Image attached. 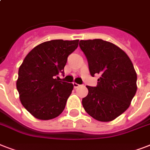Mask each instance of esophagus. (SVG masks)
<instances>
[{
	"instance_id": "1",
	"label": "esophagus",
	"mask_w": 150,
	"mask_h": 150,
	"mask_svg": "<svg viewBox=\"0 0 150 150\" xmlns=\"http://www.w3.org/2000/svg\"><path fill=\"white\" fill-rule=\"evenodd\" d=\"M73 86H74V88H75V89H76V88H78V87L80 86V85L77 84L76 82H73Z\"/></svg>"
}]
</instances>
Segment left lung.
I'll use <instances>...</instances> for the list:
<instances>
[{
  "label": "left lung",
  "instance_id": "obj_1",
  "mask_svg": "<svg viewBox=\"0 0 150 150\" xmlns=\"http://www.w3.org/2000/svg\"><path fill=\"white\" fill-rule=\"evenodd\" d=\"M92 76L99 75L96 87L87 86L82 99L85 110L99 121H111L123 114L137 90V74L125 52L101 39L80 40Z\"/></svg>",
  "mask_w": 150,
  "mask_h": 150
}]
</instances>
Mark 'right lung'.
I'll use <instances>...</instances> for the list:
<instances>
[{
    "instance_id": "add662e5",
    "label": "right lung",
    "mask_w": 150,
    "mask_h": 150,
    "mask_svg": "<svg viewBox=\"0 0 150 150\" xmlns=\"http://www.w3.org/2000/svg\"><path fill=\"white\" fill-rule=\"evenodd\" d=\"M79 40H54L39 44L25 57L18 69L16 87L20 101L40 120L55 118L63 112L72 83L58 81L67 58L79 46Z\"/></svg>"
}]
</instances>
